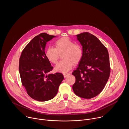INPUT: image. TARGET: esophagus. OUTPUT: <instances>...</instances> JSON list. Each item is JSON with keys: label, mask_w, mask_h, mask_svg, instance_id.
I'll return each mask as SVG.
<instances>
[{"label": "esophagus", "mask_w": 129, "mask_h": 129, "mask_svg": "<svg viewBox=\"0 0 129 129\" xmlns=\"http://www.w3.org/2000/svg\"><path fill=\"white\" fill-rule=\"evenodd\" d=\"M63 75H64V78H66L67 76H68L69 75H70V73H63Z\"/></svg>", "instance_id": "1"}]
</instances>
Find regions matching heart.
<instances>
[{
  "label": "heart",
  "instance_id": "1",
  "mask_svg": "<svg viewBox=\"0 0 129 129\" xmlns=\"http://www.w3.org/2000/svg\"><path fill=\"white\" fill-rule=\"evenodd\" d=\"M54 47L49 46L45 51V56L52 63L56 64L60 58V54L63 52L62 58L63 59L57 64L55 70L61 72H67L73 66V64H79L83 56L82 46L71 40L69 37H64L54 43Z\"/></svg>",
  "mask_w": 129,
  "mask_h": 129
}]
</instances>
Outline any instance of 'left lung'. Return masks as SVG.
Instances as JSON below:
<instances>
[{
  "label": "left lung",
  "instance_id": "obj_1",
  "mask_svg": "<svg viewBox=\"0 0 129 129\" xmlns=\"http://www.w3.org/2000/svg\"><path fill=\"white\" fill-rule=\"evenodd\" d=\"M77 36L83 46V56L78 67L72 73L76 78L72 89L77 95L90 99L101 92L108 80L110 73L109 53L95 36L84 32Z\"/></svg>",
  "mask_w": 129,
  "mask_h": 129
}]
</instances>
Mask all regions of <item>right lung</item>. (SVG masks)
<instances>
[{
  "mask_svg": "<svg viewBox=\"0 0 129 129\" xmlns=\"http://www.w3.org/2000/svg\"><path fill=\"white\" fill-rule=\"evenodd\" d=\"M54 37L45 33L36 36L22 51L19 59L22 86L30 98L39 102L50 100L56 96L64 79L61 73H49L53 67L44 50L46 42Z\"/></svg>",
  "mask_w": 129,
  "mask_h": 129,
  "instance_id": "1",
  "label": "right lung"
}]
</instances>
